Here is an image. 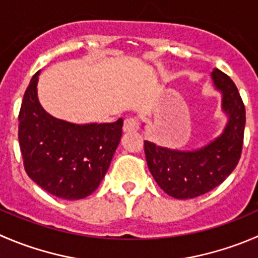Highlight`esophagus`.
Wrapping results in <instances>:
<instances>
[{"label":"esophagus","mask_w":258,"mask_h":258,"mask_svg":"<svg viewBox=\"0 0 258 258\" xmlns=\"http://www.w3.org/2000/svg\"><path fill=\"white\" fill-rule=\"evenodd\" d=\"M139 130V121L136 118H127L124 119L123 131L124 132H135Z\"/></svg>","instance_id":"esophagus-1"}]
</instances>
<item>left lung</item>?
Masks as SVG:
<instances>
[{"mask_svg":"<svg viewBox=\"0 0 258 258\" xmlns=\"http://www.w3.org/2000/svg\"><path fill=\"white\" fill-rule=\"evenodd\" d=\"M222 94L227 123L222 134L197 150H174L145 141L147 166L167 196L191 199L218 186L237 166L243 145L246 111L236 84L219 69L211 74Z\"/></svg>","mask_w":258,"mask_h":258,"instance_id":"obj_1","label":"left lung"}]
</instances>
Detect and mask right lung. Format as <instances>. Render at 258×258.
<instances>
[{"label":"right lung","instance_id":"add662e5","mask_svg":"<svg viewBox=\"0 0 258 258\" xmlns=\"http://www.w3.org/2000/svg\"><path fill=\"white\" fill-rule=\"evenodd\" d=\"M40 72L30 81L19 114V142L30 179L67 201L91 196L99 186L121 141L123 119L77 124L47 113L39 102Z\"/></svg>","mask_w":258,"mask_h":258}]
</instances>
